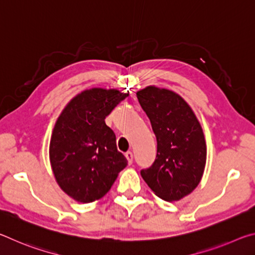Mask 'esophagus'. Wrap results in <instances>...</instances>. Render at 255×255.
Listing matches in <instances>:
<instances>
[{"instance_id": "esophagus-1", "label": "esophagus", "mask_w": 255, "mask_h": 255, "mask_svg": "<svg viewBox=\"0 0 255 255\" xmlns=\"http://www.w3.org/2000/svg\"><path fill=\"white\" fill-rule=\"evenodd\" d=\"M125 156H126L127 161H128V164H131L132 163V159H133V155L131 152H127L126 154H125Z\"/></svg>"}]
</instances>
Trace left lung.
I'll list each match as a JSON object with an SVG mask.
<instances>
[{"instance_id":"obj_1","label":"left lung","mask_w":255,"mask_h":255,"mask_svg":"<svg viewBox=\"0 0 255 255\" xmlns=\"http://www.w3.org/2000/svg\"><path fill=\"white\" fill-rule=\"evenodd\" d=\"M156 136L157 153L140 175L157 197L178 201L197 188L205 171L207 146L195 112L179 94L150 85L136 93Z\"/></svg>"}]
</instances>
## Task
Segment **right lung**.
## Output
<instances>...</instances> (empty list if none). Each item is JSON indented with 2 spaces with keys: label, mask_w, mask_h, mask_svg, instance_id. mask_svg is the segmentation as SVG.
Listing matches in <instances>:
<instances>
[{
  "label": "right lung",
  "mask_w": 255,
  "mask_h": 255,
  "mask_svg": "<svg viewBox=\"0 0 255 255\" xmlns=\"http://www.w3.org/2000/svg\"><path fill=\"white\" fill-rule=\"evenodd\" d=\"M127 97L115 89L85 90L57 118L49 144L50 165L60 189L76 201L100 199L127 166L115 132L105 122Z\"/></svg>",
  "instance_id": "right-lung-1"
}]
</instances>
